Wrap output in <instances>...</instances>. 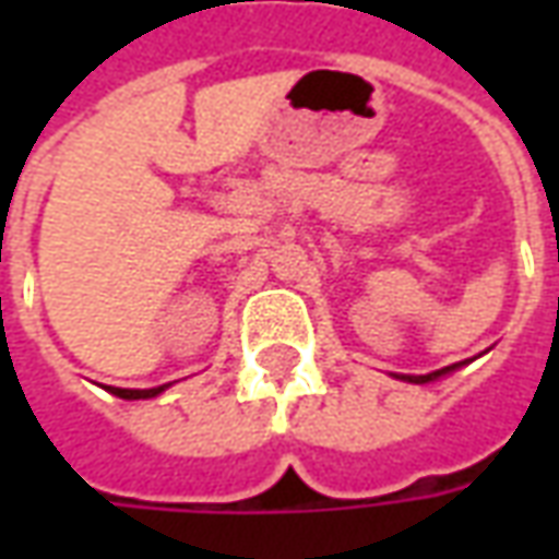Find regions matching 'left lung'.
<instances>
[{"instance_id": "1", "label": "left lung", "mask_w": 559, "mask_h": 559, "mask_svg": "<svg viewBox=\"0 0 559 559\" xmlns=\"http://www.w3.org/2000/svg\"><path fill=\"white\" fill-rule=\"evenodd\" d=\"M461 365H467V362H455V365H445V368H440V371H431V374H392V377H399V380H407V383H433V380H440V377L445 374H452V371H457Z\"/></svg>"}]
</instances>
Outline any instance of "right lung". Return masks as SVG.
I'll use <instances>...</instances> for the list:
<instances>
[{"label": "right lung", "mask_w": 559, "mask_h": 559, "mask_svg": "<svg viewBox=\"0 0 559 559\" xmlns=\"http://www.w3.org/2000/svg\"><path fill=\"white\" fill-rule=\"evenodd\" d=\"M170 386V383H164V386H152V389H119V386H107V392L110 395H116V399H126V401H146V399H155V395H160L164 389Z\"/></svg>", "instance_id": "right-lung-1"}]
</instances>
